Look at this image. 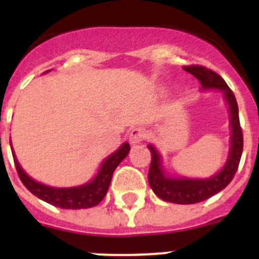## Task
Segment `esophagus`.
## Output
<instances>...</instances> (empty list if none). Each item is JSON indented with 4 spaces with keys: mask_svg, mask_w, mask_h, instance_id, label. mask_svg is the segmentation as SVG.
<instances>
[{
    "mask_svg": "<svg viewBox=\"0 0 259 259\" xmlns=\"http://www.w3.org/2000/svg\"><path fill=\"white\" fill-rule=\"evenodd\" d=\"M147 138V132H145L144 128L141 127H136V128H132L130 135H128V139H130V143L132 145H136V144H140L141 141L144 140Z\"/></svg>",
    "mask_w": 259,
    "mask_h": 259,
    "instance_id": "34e87169",
    "label": "esophagus"
}]
</instances>
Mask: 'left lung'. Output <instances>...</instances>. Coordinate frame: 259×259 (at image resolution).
Masks as SVG:
<instances>
[{
	"label": "left lung",
	"mask_w": 259,
	"mask_h": 259,
	"mask_svg": "<svg viewBox=\"0 0 259 259\" xmlns=\"http://www.w3.org/2000/svg\"><path fill=\"white\" fill-rule=\"evenodd\" d=\"M183 69L191 73L193 76H195V78L199 79L202 89L222 90L225 101L229 106V112H231L232 131L229 157L224 167L218 174L209 178L189 180V178H181V177L180 178L167 177L162 170L160 153L156 151L153 145H148V149L151 151L152 154L148 181L153 193L165 202L177 203V204H194V203L203 202L205 199L211 198L231 183L238 169L242 148H244V139H242V128H241L240 118H238L237 101L224 79L216 72L207 69L205 66L202 65L183 66Z\"/></svg>",
	"instance_id": "8db88e82"
}]
</instances>
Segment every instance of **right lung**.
<instances>
[{
	"label": "right lung",
	"mask_w": 259,
	"mask_h": 259,
	"mask_svg": "<svg viewBox=\"0 0 259 259\" xmlns=\"http://www.w3.org/2000/svg\"><path fill=\"white\" fill-rule=\"evenodd\" d=\"M10 145H12V143H10ZM12 152L19 178H21L22 183H23L30 193H32L35 196H37V198L44 200V202L56 205V207H60V208L81 209L90 208V207H94V205L102 202V199L107 194L114 170L116 169V166L121 161L124 160L125 156L130 152V144L124 143L118 151L110 154L103 161L97 176L90 182L85 183L82 186L68 187V189L51 187L32 180L30 176L24 173V170L19 165L13 149Z\"/></svg>",
	"instance_id": "right-lung-1"
}]
</instances>
